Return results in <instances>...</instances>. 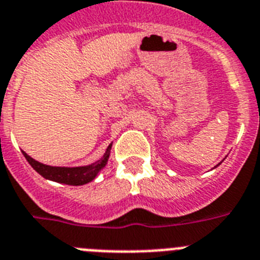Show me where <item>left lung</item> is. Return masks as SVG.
<instances>
[{"instance_id": "1", "label": "left lung", "mask_w": 260, "mask_h": 260, "mask_svg": "<svg viewBox=\"0 0 260 260\" xmlns=\"http://www.w3.org/2000/svg\"><path fill=\"white\" fill-rule=\"evenodd\" d=\"M217 166H218V164H217ZM217 166H216V167H217Z\"/></svg>"}]
</instances>
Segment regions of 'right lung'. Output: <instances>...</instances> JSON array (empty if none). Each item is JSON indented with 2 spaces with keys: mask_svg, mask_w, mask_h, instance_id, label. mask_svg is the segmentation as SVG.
<instances>
[{
  "mask_svg": "<svg viewBox=\"0 0 260 260\" xmlns=\"http://www.w3.org/2000/svg\"><path fill=\"white\" fill-rule=\"evenodd\" d=\"M110 150H112V143L108 146L105 154L100 160L94 161L88 166H80V167H55V166H47L41 161L35 160L31 156H28L24 151H22L26 160L30 163V166L37 171L38 174L42 175L44 179L51 181H56L67 185H84V184L90 183L97 177L100 171L103 170L108 164L109 156H110Z\"/></svg>",
  "mask_w": 260,
  "mask_h": 260,
  "instance_id": "1",
  "label": "right lung"
}]
</instances>
